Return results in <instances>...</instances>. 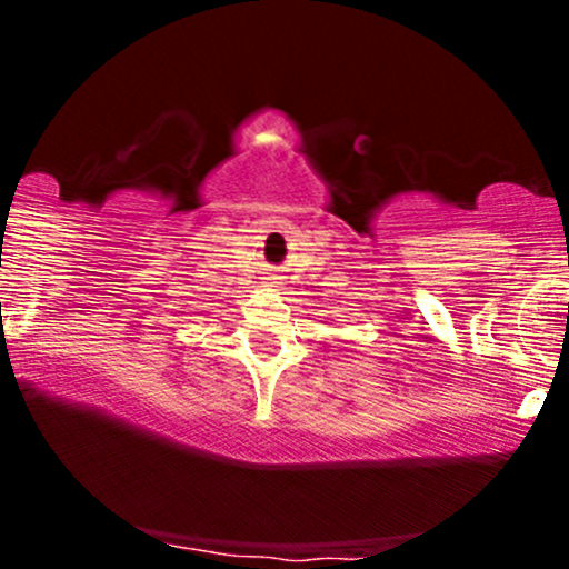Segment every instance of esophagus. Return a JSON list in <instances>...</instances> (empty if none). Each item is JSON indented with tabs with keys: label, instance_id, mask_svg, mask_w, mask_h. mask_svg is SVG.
Masks as SVG:
<instances>
[{
	"label": "esophagus",
	"instance_id": "esophagus-1",
	"mask_svg": "<svg viewBox=\"0 0 569 569\" xmlns=\"http://www.w3.org/2000/svg\"><path fill=\"white\" fill-rule=\"evenodd\" d=\"M280 280H283V278H280L278 272H267L264 286H270V289H280Z\"/></svg>",
	"mask_w": 569,
	"mask_h": 569
}]
</instances>
